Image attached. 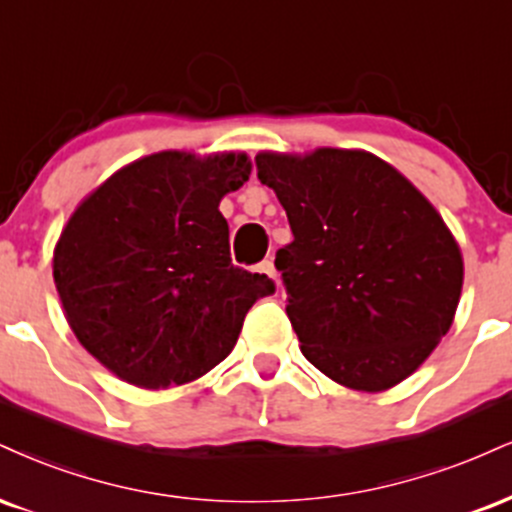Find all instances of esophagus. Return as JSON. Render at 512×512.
<instances>
[{"instance_id": "34e87169", "label": "esophagus", "mask_w": 512, "mask_h": 512, "mask_svg": "<svg viewBox=\"0 0 512 512\" xmlns=\"http://www.w3.org/2000/svg\"><path fill=\"white\" fill-rule=\"evenodd\" d=\"M257 269H260L262 274H267L269 279H274V281H276V276H279V272H276V267H274V262H272V260H264V262H260V264H257Z\"/></svg>"}]
</instances>
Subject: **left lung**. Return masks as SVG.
Segmentation results:
<instances>
[{"label": "left lung", "instance_id": "left-lung-1", "mask_svg": "<svg viewBox=\"0 0 512 512\" xmlns=\"http://www.w3.org/2000/svg\"><path fill=\"white\" fill-rule=\"evenodd\" d=\"M255 164L293 231L274 264L303 355L355 391L408 379L448 334L463 291L441 214L365 150L260 152Z\"/></svg>", "mask_w": 512, "mask_h": 512}]
</instances>
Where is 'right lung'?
Returning a JSON list of instances; mask_svg holds the SVG:
<instances>
[{"label": "right lung", "mask_w": 512, "mask_h": 512, "mask_svg": "<svg viewBox=\"0 0 512 512\" xmlns=\"http://www.w3.org/2000/svg\"><path fill=\"white\" fill-rule=\"evenodd\" d=\"M245 152L135 159L92 190L54 248V283L80 346L109 372L169 389L236 346L274 281L233 267L219 202L250 178Z\"/></svg>", "instance_id": "add662e5"}]
</instances>
